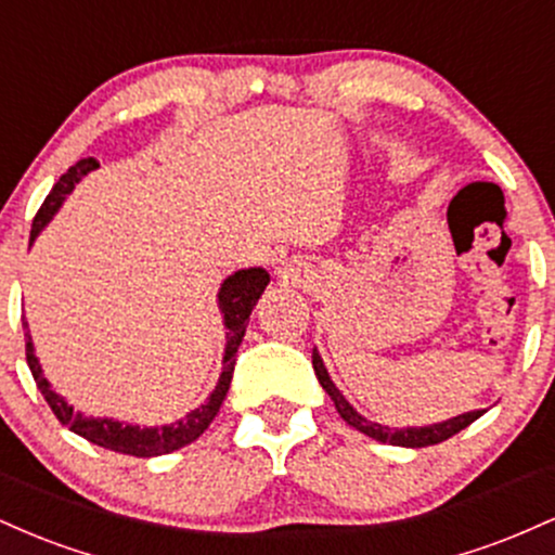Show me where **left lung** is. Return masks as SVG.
<instances>
[{
    "label": "left lung",
    "mask_w": 555,
    "mask_h": 555,
    "mask_svg": "<svg viewBox=\"0 0 555 555\" xmlns=\"http://www.w3.org/2000/svg\"><path fill=\"white\" fill-rule=\"evenodd\" d=\"M313 371L318 375V380H321V386L326 388V393L331 399H334V406L336 412L344 417V423L352 425L354 430L365 433L367 438H375V441L380 443H391V446H410V449H423V446H433V443H441L446 438L456 436V433L467 428V425H473L477 417L482 415L486 410H475V412H467V415H460V417H451L446 420V423H436V425H425V428H388V425H378V423H371V420H365L358 412L352 410V404H349L347 399L341 397L339 388L334 386V380L328 378L326 367H323V360L321 354L313 349Z\"/></svg>",
    "instance_id": "obj_1"
}]
</instances>
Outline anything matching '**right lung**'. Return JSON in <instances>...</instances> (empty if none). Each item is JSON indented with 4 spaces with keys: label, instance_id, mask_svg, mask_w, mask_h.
Masks as SVG:
<instances>
[{
    "label": "right lung",
    "instance_id": "add662e5",
    "mask_svg": "<svg viewBox=\"0 0 555 555\" xmlns=\"http://www.w3.org/2000/svg\"><path fill=\"white\" fill-rule=\"evenodd\" d=\"M99 167L95 158H80L75 167L67 169V175L60 177V182L54 184L52 193L47 195V201L38 208L34 227H30V242L38 237L43 227L49 224V219L56 214V208L62 206L65 195L75 188V182L80 180L82 175ZM266 284H269V273L263 269H245L232 273L219 289V308L224 313V326L227 331V352H224V371H221L219 384H216L214 393L208 397L206 404H201L197 410L184 415L182 420L171 425H162V428H138V425H122L117 420H101V417H86L80 412H73V406L67 404L60 393L52 391L49 380L41 375V365H38L34 354V341H30V334L25 331V360H28L30 373H34V380L38 391L43 393L47 404L52 406V412L60 420L62 425H67L69 430L78 433V436L86 438L101 449L119 451V454L130 456H162L169 454V451L182 449V446L193 443L195 438L203 436V430L214 423L216 412H219L221 401H224L229 384H232L234 362H237V349L242 344V336H245L247 321H250L253 308H256L258 297L263 295ZM23 328H28V323H23Z\"/></svg>",
    "mask_w": 555,
    "mask_h": 555
}]
</instances>
